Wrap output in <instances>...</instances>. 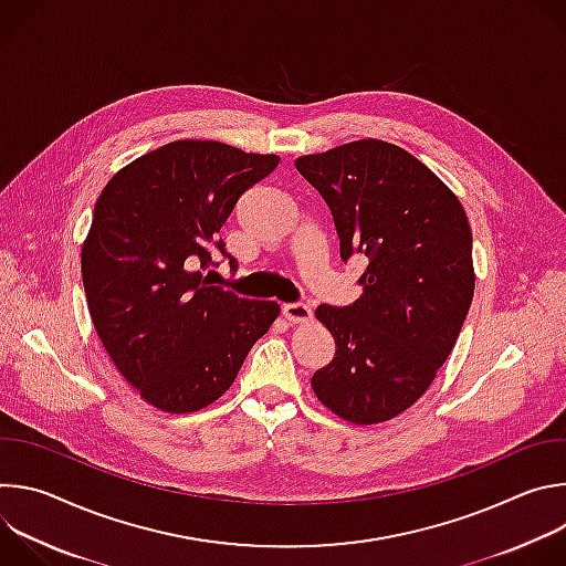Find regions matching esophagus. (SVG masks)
Returning a JSON list of instances; mask_svg holds the SVG:
<instances>
[{"instance_id":"obj_1","label":"esophagus","mask_w":566,"mask_h":566,"mask_svg":"<svg viewBox=\"0 0 566 566\" xmlns=\"http://www.w3.org/2000/svg\"><path fill=\"white\" fill-rule=\"evenodd\" d=\"M282 313L289 322H293V325H304V322H311L313 317V311L311 306L302 304V302H289L282 306Z\"/></svg>"}]
</instances>
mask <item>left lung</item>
Wrapping results in <instances>:
<instances>
[{
    "label": "left lung",
    "mask_w": 566,
    "mask_h": 566,
    "mask_svg": "<svg viewBox=\"0 0 566 566\" xmlns=\"http://www.w3.org/2000/svg\"><path fill=\"white\" fill-rule=\"evenodd\" d=\"M295 168L327 201L340 258L369 260L354 304L315 308L336 356L311 387L349 423L389 421L426 394L463 327L474 293L468 217L428 166L385 140L300 156Z\"/></svg>",
    "instance_id": "1"
}]
</instances>
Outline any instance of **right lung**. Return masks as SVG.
Segmentation results:
<instances>
[{"mask_svg":"<svg viewBox=\"0 0 566 566\" xmlns=\"http://www.w3.org/2000/svg\"><path fill=\"white\" fill-rule=\"evenodd\" d=\"M275 154L217 140H175L132 160L101 192L83 244V284L109 358L149 406L203 410L271 329L277 302L210 286L197 266L237 199L269 177Z\"/></svg>","mask_w":566,"mask_h":566,"instance_id":"1","label":"right lung"}]
</instances>
